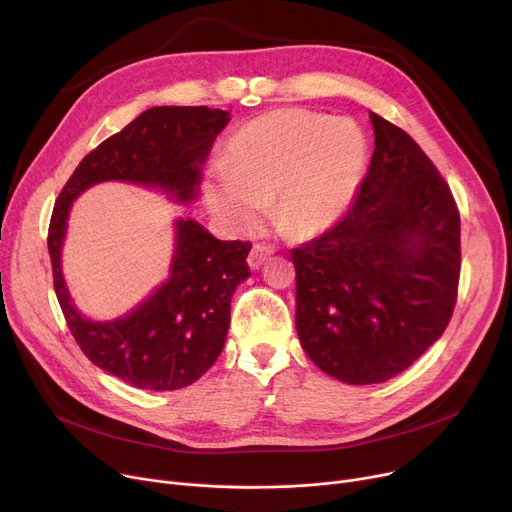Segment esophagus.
<instances>
[{"instance_id": "34e87169", "label": "esophagus", "mask_w": 512, "mask_h": 512, "mask_svg": "<svg viewBox=\"0 0 512 512\" xmlns=\"http://www.w3.org/2000/svg\"><path fill=\"white\" fill-rule=\"evenodd\" d=\"M275 254L273 246H266V244H256L248 256V266L250 270H258L270 256Z\"/></svg>"}]
</instances>
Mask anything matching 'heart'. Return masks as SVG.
Masks as SVG:
<instances>
[{
  "mask_svg": "<svg viewBox=\"0 0 512 512\" xmlns=\"http://www.w3.org/2000/svg\"><path fill=\"white\" fill-rule=\"evenodd\" d=\"M368 159V140L355 122L304 109H279L239 130L221 167L204 182L215 215L252 227L273 204L277 225L291 237L333 227L349 208Z\"/></svg>",
  "mask_w": 512,
  "mask_h": 512,
  "instance_id": "b5f03b06",
  "label": "heart"
}]
</instances>
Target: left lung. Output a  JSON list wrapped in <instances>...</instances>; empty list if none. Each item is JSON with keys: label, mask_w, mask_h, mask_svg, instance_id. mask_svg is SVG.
I'll return each instance as SVG.
<instances>
[{"label": "left lung", "mask_w": 512, "mask_h": 512, "mask_svg": "<svg viewBox=\"0 0 512 512\" xmlns=\"http://www.w3.org/2000/svg\"><path fill=\"white\" fill-rule=\"evenodd\" d=\"M370 119L376 146L355 202L289 254L299 343L347 384L384 382L426 353L453 316L461 270L450 188L409 134Z\"/></svg>", "instance_id": "left-lung-1"}]
</instances>
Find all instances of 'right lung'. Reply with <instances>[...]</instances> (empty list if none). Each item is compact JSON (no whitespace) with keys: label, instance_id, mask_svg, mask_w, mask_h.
I'll return each instance as SVG.
<instances>
[{"label":"right lung","instance_id":"obj_1","mask_svg":"<svg viewBox=\"0 0 512 512\" xmlns=\"http://www.w3.org/2000/svg\"><path fill=\"white\" fill-rule=\"evenodd\" d=\"M229 111L153 107L88 153L59 194L47 248L59 308L82 353L97 368L144 390H177L196 382L223 351L231 297L250 277V242H223L194 219L173 221L167 279L130 312L88 318L64 277V242L74 200L103 182L155 190L175 204L198 198L202 167Z\"/></svg>","mask_w":512,"mask_h":512}]
</instances>
